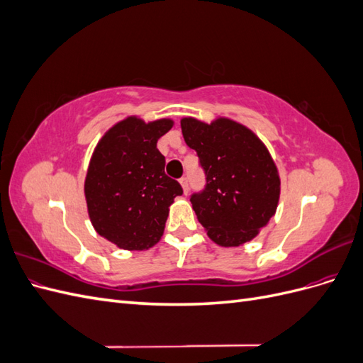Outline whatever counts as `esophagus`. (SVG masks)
<instances>
[{
    "label": "esophagus",
    "instance_id": "esophagus-1",
    "mask_svg": "<svg viewBox=\"0 0 363 363\" xmlns=\"http://www.w3.org/2000/svg\"><path fill=\"white\" fill-rule=\"evenodd\" d=\"M180 184H182V188H183V194L186 195L188 194V191H189V184H188V179L186 177H182L180 179Z\"/></svg>",
    "mask_w": 363,
    "mask_h": 363
}]
</instances>
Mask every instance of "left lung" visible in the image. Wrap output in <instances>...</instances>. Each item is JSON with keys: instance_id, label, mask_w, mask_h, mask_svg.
<instances>
[{"instance_id": "8db88e82", "label": "left lung", "mask_w": 363, "mask_h": 363, "mask_svg": "<svg viewBox=\"0 0 363 363\" xmlns=\"http://www.w3.org/2000/svg\"><path fill=\"white\" fill-rule=\"evenodd\" d=\"M184 142L195 150L207 186L192 195V208L207 236L219 247H240L255 239L276 215L280 174L267 145L235 119L180 121Z\"/></svg>"}]
</instances>
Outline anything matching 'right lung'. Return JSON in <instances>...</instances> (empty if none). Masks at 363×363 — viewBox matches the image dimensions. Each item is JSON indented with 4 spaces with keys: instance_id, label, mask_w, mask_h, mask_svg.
<instances>
[{
    "instance_id": "1",
    "label": "right lung",
    "mask_w": 363,
    "mask_h": 363,
    "mask_svg": "<svg viewBox=\"0 0 363 363\" xmlns=\"http://www.w3.org/2000/svg\"><path fill=\"white\" fill-rule=\"evenodd\" d=\"M171 118L145 123L130 115L98 140L84 179L87 215L95 232L128 251H145L163 236L179 182L164 174L157 140L172 128Z\"/></svg>"
}]
</instances>
